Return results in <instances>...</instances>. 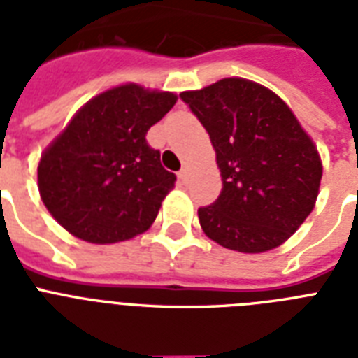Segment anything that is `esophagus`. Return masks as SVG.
I'll return each mask as SVG.
<instances>
[{
    "label": "esophagus",
    "instance_id": "esophagus-1",
    "mask_svg": "<svg viewBox=\"0 0 358 358\" xmlns=\"http://www.w3.org/2000/svg\"><path fill=\"white\" fill-rule=\"evenodd\" d=\"M178 178H180V182H187V180H189V169L187 167H182V171H180L178 173Z\"/></svg>",
    "mask_w": 358,
    "mask_h": 358
}]
</instances>
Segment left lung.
I'll use <instances>...</instances> for the list:
<instances>
[{
    "label": "left lung",
    "instance_id": "left-lung-1",
    "mask_svg": "<svg viewBox=\"0 0 358 358\" xmlns=\"http://www.w3.org/2000/svg\"><path fill=\"white\" fill-rule=\"evenodd\" d=\"M180 98L206 128L221 169L217 201L199 208L206 236L227 249L284 243L316 202L322 162L312 139L266 87L227 78Z\"/></svg>",
    "mask_w": 358,
    "mask_h": 358
}]
</instances>
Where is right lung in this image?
I'll list each match as a JSON object with an SVG mask.
<instances>
[{
	"label": "right lung",
	"mask_w": 358,
	"mask_h": 358,
	"mask_svg": "<svg viewBox=\"0 0 358 358\" xmlns=\"http://www.w3.org/2000/svg\"><path fill=\"white\" fill-rule=\"evenodd\" d=\"M176 103L173 92L122 85L92 98L38 163L48 212L76 238L117 243L148 230L176 174L146 141Z\"/></svg>",
	"instance_id": "obj_1"
}]
</instances>
